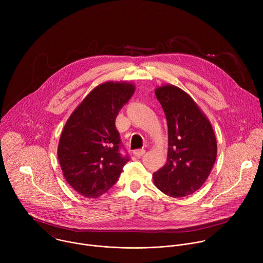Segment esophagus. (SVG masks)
<instances>
[{"mask_svg": "<svg viewBox=\"0 0 263 263\" xmlns=\"http://www.w3.org/2000/svg\"><path fill=\"white\" fill-rule=\"evenodd\" d=\"M144 153H145L144 148H138V149H135V151H134V155L136 157H141Z\"/></svg>", "mask_w": 263, "mask_h": 263, "instance_id": "esophagus-1", "label": "esophagus"}]
</instances>
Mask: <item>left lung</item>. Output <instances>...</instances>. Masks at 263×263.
I'll list each match as a JSON object with an SVG mask.
<instances>
[{
	"mask_svg": "<svg viewBox=\"0 0 263 263\" xmlns=\"http://www.w3.org/2000/svg\"><path fill=\"white\" fill-rule=\"evenodd\" d=\"M167 122L166 163L153 175L163 194L181 198L205 183L216 159V139L210 122L194 100L174 85L155 91Z\"/></svg>",
	"mask_w": 263,
	"mask_h": 263,
	"instance_id": "obj_1",
	"label": "left lung"
}]
</instances>
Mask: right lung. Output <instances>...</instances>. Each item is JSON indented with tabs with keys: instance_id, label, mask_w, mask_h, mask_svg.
Masks as SVG:
<instances>
[{
	"instance_id": "1",
	"label": "right lung",
	"mask_w": 263,
	"mask_h": 263,
	"mask_svg": "<svg viewBox=\"0 0 263 263\" xmlns=\"http://www.w3.org/2000/svg\"><path fill=\"white\" fill-rule=\"evenodd\" d=\"M133 93L132 84L103 83L87 95L63 128L59 163L67 183L84 197L106 193L130 160L129 154L121 152L124 147L116 119Z\"/></svg>"
}]
</instances>
